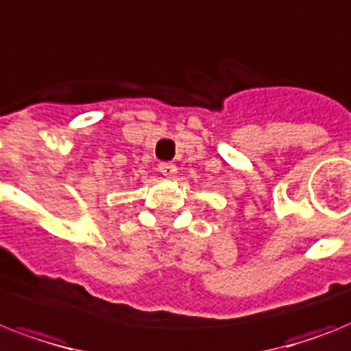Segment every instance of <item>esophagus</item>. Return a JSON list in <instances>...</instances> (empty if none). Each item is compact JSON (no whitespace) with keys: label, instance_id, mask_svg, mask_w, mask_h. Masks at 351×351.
I'll return each instance as SVG.
<instances>
[{"label":"esophagus","instance_id":"34e87169","mask_svg":"<svg viewBox=\"0 0 351 351\" xmlns=\"http://www.w3.org/2000/svg\"><path fill=\"white\" fill-rule=\"evenodd\" d=\"M159 172L163 173L165 178H172L178 172V167L173 163H159Z\"/></svg>","mask_w":351,"mask_h":351}]
</instances>
